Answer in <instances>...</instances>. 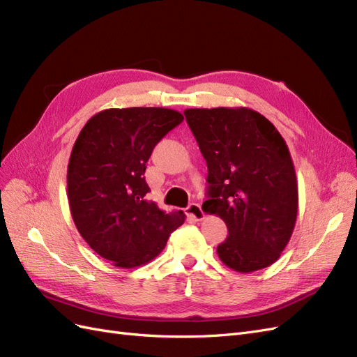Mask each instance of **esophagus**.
Here are the masks:
<instances>
[{
    "mask_svg": "<svg viewBox=\"0 0 357 357\" xmlns=\"http://www.w3.org/2000/svg\"><path fill=\"white\" fill-rule=\"evenodd\" d=\"M186 213H188V215H189L190 219L197 220V222H199V220H202L205 218V213L202 211L199 204H190L189 207L186 208Z\"/></svg>",
    "mask_w": 357,
    "mask_h": 357,
    "instance_id": "1",
    "label": "esophagus"
}]
</instances>
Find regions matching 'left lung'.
<instances>
[{
	"label": "left lung",
	"mask_w": 357,
	"mask_h": 357,
	"mask_svg": "<svg viewBox=\"0 0 357 357\" xmlns=\"http://www.w3.org/2000/svg\"><path fill=\"white\" fill-rule=\"evenodd\" d=\"M185 116L208 167L202 210L228 226L220 261L253 273L278 261L298 215V183L289 147L265 116L247 107L188 109Z\"/></svg>",
	"instance_id": "obj_1"
}]
</instances>
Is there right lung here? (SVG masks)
<instances>
[{
    "instance_id": "right-lung-1",
    "label": "right lung",
    "mask_w": 357,
    "mask_h": 357,
    "mask_svg": "<svg viewBox=\"0 0 357 357\" xmlns=\"http://www.w3.org/2000/svg\"><path fill=\"white\" fill-rule=\"evenodd\" d=\"M183 121L164 107L107 109L93 114L73 146L67 195L75 228L95 253L119 268L149 264L185 222L147 199L146 164L153 147Z\"/></svg>"
}]
</instances>
